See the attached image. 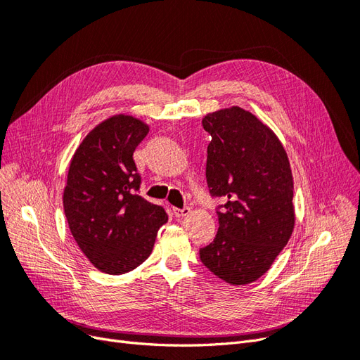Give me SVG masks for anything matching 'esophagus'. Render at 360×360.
<instances>
[{
    "label": "esophagus",
    "instance_id": "1",
    "mask_svg": "<svg viewBox=\"0 0 360 360\" xmlns=\"http://www.w3.org/2000/svg\"><path fill=\"white\" fill-rule=\"evenodd\" d=\"M174 214H176V217L188 216L191 214V209H188V207H184V209H174Z\"/></svg>",
    "mask_w": 360,
    "mask_h": 360
}]
</instances>
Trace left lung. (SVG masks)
Returning a JSON list of instances; mask_svg holds the SVG:
<instances>
[{"mask_svg": "<svg viewBox=\"0 0 360 360\" xmlns=\"http://www.w3.org/2000/svg\"><path fill=\"white\" fill-rule=\"evenodd\" d=\"M212 135L205 177L213 197H224L214 240L200 249L202 264L231 285L263 276L288 243L296 214L292 174L276 134L240 106L202 118Z\"/></svg>", "mask_w": 360, "mask_h": 360, "instance_id": "1", "label": "left lung"}]
</instances>
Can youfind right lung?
<instances>
[{
	"instance_id": "add662e5",
	"label": "right lung",
	"mask_w": 360,
	"mask_h": 360,
	"mask_svg": "<svg viewBox=\"0 0 360 360\" xmlns=\"http://www.w3.org/2000/svg\"><path fill=\"white\" fill-rule=\"evenodd\" d=\"M150 126L115 114L91 129L69 163L63 205L81 252L108 275H123L148 258L159 228L168 222L160 205L136 192L141 176L134 151Z\"/></svg>"
}]
</instances>
